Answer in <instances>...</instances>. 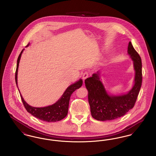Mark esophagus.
Returning a JSON list of instances; mask_svg holds the SVG:
<instances>
[{"label":"esophagus","instance_id":"esophagus-1","mask_svg":"<svg viewBox=\"0 0 156 156\" xmlns=\"http://www.w3.org/2000/svg\"><path fill=\"white\" fill-rule=\"evenodd\" d=\"M89 76V73L87 72V71H85L82 74V78H83V80L84 81L86 78H87Z\"/></svg>","mask_w":156,"mask_h":156}]
</instances>
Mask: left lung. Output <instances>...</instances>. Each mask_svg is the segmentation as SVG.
<instances>
[{"instance_id":"obj_1","label":"left lung","mask_w":156,"mask_h":156,"mask_svg":"<svg viewBox=\"0 0 156 156\" xmlns=\"http://www.w3.org/2000/svg\"><path fill=\"white\" fill-rule=\"evenodd\" d=\"M128 54L133 61L136 71L134 85L128 94L121 96L109 95L99 80V73L85 80L88 90L90 112L94 119L101 121L114 120L124 116L133 108L141 88L142 65L141 58L130 41L128 45Z\"/></svg>"}]
</instances>
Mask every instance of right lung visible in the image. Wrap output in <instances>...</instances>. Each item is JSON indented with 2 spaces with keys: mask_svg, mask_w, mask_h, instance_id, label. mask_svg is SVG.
Here are the masks:
<instances>
[{
  "mask_svg": "<svg viewBox=\"0 0 156 156\" xmlns=\"http://www.w3.org/2000/svg\"><path fill=\"white\" fill-rule=\"evenodd\" d=\"M29 45V44H28ZM22 51L19 54L17 61V66L16 70L15 73V81L16 83L17 86V71L20 59L22 54ZM82 85V80H80L78 81L75 82L74 84H72L69 87H68L62 95V97L59 100L52 105L46 106L44 108H34L32 107L27 104L23 99L21 94L20 97L22 101L23 104L26 108V111L31 114L34 117L37 118L38 119L48 122H56L59 121L64 119L68 114V106L69 99L71 96L72 94L74 92L76 89H79ZM18 88V87H17Z\"/></svg>",
  "mask_w": 156,
  "mask_h": 156,
  "instance_id": "1",
  "label": "right lung"
}]
</instances>
